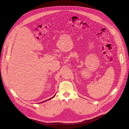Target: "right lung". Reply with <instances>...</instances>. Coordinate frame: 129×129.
<instances>
[{
	"label": "right lung",
	"mask_w": 129,
	"mask_h": 129,
	"mask_svg": "<svg viewBox=\"0 0 129 129\" xmlns=\"http://www.w3.org/2000/svg\"><path fill=\"white\" fill-rule=\"evenodd\" d=\"M56 94H55V95H54V96H53V97H52V98H50V99H48V100H46V101H43V102H41V103H43V102H46V101H48V100H50V99H52V98H54V96H56Z\"/></svg>",
	"instance_id": "obj_1"
}]
</instances>
